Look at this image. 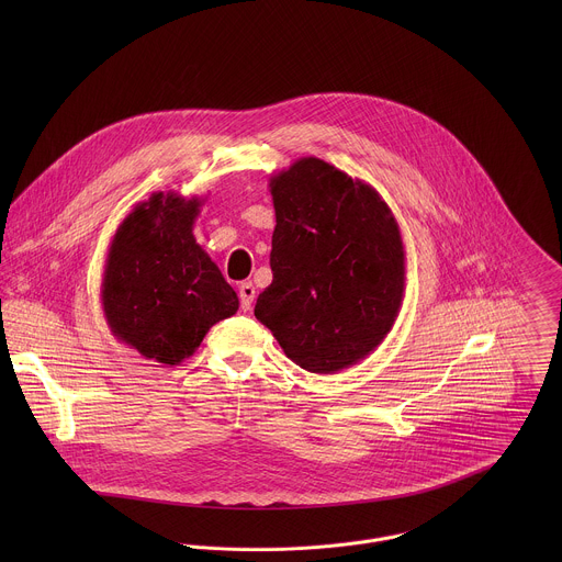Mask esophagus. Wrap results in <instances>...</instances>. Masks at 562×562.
<instances>
[{"instance_id":"1","label":"esophagus","mask_w":562,"mask_h":562,"mask_svg":"<svg viewBox=\"0 0 562 562\" xmlns=\"http://www.w3.org/2000/svg\"><path fill=\"white\" fill-rule=\"evenodd\" d=\"M252 301H255V285L250 281L241 283L240 285V307L244 312H248L252 307Z\"/></svg>"}]
</instances>
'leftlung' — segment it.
<instances>
[{
	"label": "left lung",
	"mask_w": 562,
	"mask_h": 562,
	"mask_svg": "<svg viewBox=\"0 0 562 562\" xmlns=\"http://www.w3.org/2000/svg\"><path fill=\"white\" fill-rule=\"evenodd\" d=\"M272 283L255 318L296 366L335 374L376 350L404 299L401 227L366 181L321 158L270 177Z\"/></svg>",
	"instance_id": "1"
}]
</instances>
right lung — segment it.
Segmentation results:
<instances>
[{
	"instance_id": "right-lung-1",
	"label": "right lung",
	"mask_w": 562,
	"mask_h": 562,
	"mask_svg": "<svg viewBox=\"0 0 562 562\" xmlns=\"http://www.w3.org/2000/svg\"><path fill=\"white\" fill-rule=\"evenodd\" d=\"M203 196L154 192L108 246L101 307L112 335L143 357L179 366L216 322L232 318L236 290L192 234Z\"/></svg>"
}]
</instances>
